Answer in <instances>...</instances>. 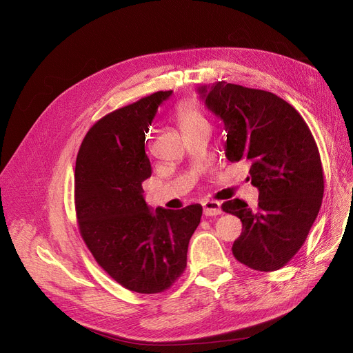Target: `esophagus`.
<instances>
[{
    "mask_svg": "<svg viewBox=\"0 0 353 353\" xmlns=\"http://www.w3.org/2000/svg\"><path fill=\"white\" fill-rule=\"evenodd\" d=\"M203 213L205 216H217L221 213V206L219 201L209 200L206 203H203Z\"/></svg>",
    "mask_w": 353,
    "mask_h": 353,
    "instance_id": "1",
    "label": "esophagus"
}]
</instances>
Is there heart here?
I'll use <instances>...</instances> for the list:
<instances>
[{
    "label": "heart",
    "mask_w": 353,
    "mask_h": 353,
    "mask_svg": "<svg viewBox=\"0 0 353 353\" xmlns=\"http://www.w3.org/2000/svg\"><path fill=\"white\" fill-rule=\"evenodd\" d=\"M176 120L179 121L183 133L189 132L201 124H208L205 116L200 111L199 105L193 101H184L176 108Z\"/></svg>",
    "instance_id": "heart-1"
}]
</instances>
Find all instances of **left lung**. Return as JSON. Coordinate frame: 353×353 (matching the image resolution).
<instances>
[{"label": "left lung", "instance_id": "left-lung-1", "mask_svg": "<svg viewBox=\"0 0 353 353\" xmlns=\"http://www.w3.org/2000/svg\"><path fill=\"white\" fill-rule=\"evenodd\" d=\"M199 92L225 125L228 160L248 161L259 189L256 210L240 199L221 205L243 225L233 256L254 270L281 269L303 246L322 206L316 141L298 110L273 92L225 81Z\"/></svg>", "mask_w": 353, "mask_h": 353}]
</instances>
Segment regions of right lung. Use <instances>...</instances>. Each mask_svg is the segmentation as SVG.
<instances>
[{
    "label": "right lung",
    "mask_w": 353,
    "mask_h": 353,
    "mask_svg": "<svg viewBox=\"0 0 353 353\" xmlns=\"http://www.w3.org/2000/svg\"><path fill=\"white\" fill-rule=\"evenodd\" d=\"M170 94L157 91L101 117L76 160L74 199L85 246L110 277L144 294L170 289L183 274L203 213L200 205L152 213L143 197L141 183L152 176L144 133Z\"/></svg>",
    "instance_id": "1"
}]
</instances>
